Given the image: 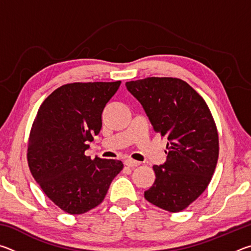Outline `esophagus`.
I'll list each match as a JSON object with an SVG mask.
<instances>
[{
  "label": "esophagus",
  "instance_id": "obj_1",
  "mask_svg": "<svg viewBox=\"0 0 251 251\" xmlns=\"http://www.w3.org/2000/svg\"><path fill=\"white\" fill-rule=\"evenodd\" d=\"M141 164L139 161L137 160H134V159H126L125 160V165L127 167H130V168H134L136 166H138V165Z\"/></svg>",
  "mask_w": 251,
  "mask_h": 251
}]
</instances>
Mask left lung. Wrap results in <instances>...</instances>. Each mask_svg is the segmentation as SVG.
I'll return each mask as SVG.
<instances>
[{
  "label": "left lung",
  "mask_w": 251,
  "mask_h": 251,
  "mask_svg": "<svg viewBox=\"0 0 251 251\" xmlns=\"http://www.w3.org/2000/svg\"><path fill=\"white\" fill-rule=\"evenodd\" d=\"M154 130L167 138L166 161L154 165L155 182L144 196L161 209L184 210L205 192L218 160L219 142L206 101L184 80L147 77L126 83Z\"/></svg>",
  "instance_id": "8db88e82"
}]
</instances>
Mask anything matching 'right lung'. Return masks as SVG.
Instances as JSON below:
<instances>
[{"label": "right lung", "mask_w": 251, "mask_h": 251, "mask_svg": "<svg viewBox=\"0 0 251 251\" xmlns=\"http://www.w3.org/2000/svg\"><path fill=\"white\" fill-rule=\"evenodd\" d=\"M117 82L72 83L58 87L40 106L27 146L34 179L50 201L80 215L104 201L123 169L115 159L85 156L101 128V113L117 92Z\"/></svg>", "instance_id": "1"}]
</instances>
